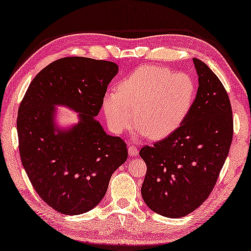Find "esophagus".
Returning a JSON list of instances; mask_svg holds the SVG:
<instances>
[{"label":"esophagus","mask_w":251,"mask_h":251,"mask_svg":"<svg viewBox=\"0 0 251 251\" xmlns=\"http://www.w3.org/2000/svg\"><path fill=\"white\" fill-rule=\"evenodd\" d=\"M138 149L135 147V146H129V148H128V154L130 156H135V155H137L138 154Z\"/></svg>","instance_id":"obj_1"}]
</instances>
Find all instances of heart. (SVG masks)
Wrapping results in <instances>:
<instances>
[{
    "mask_svg": "<svg viewBox=\"0 0 251 251\" xmlns=\"http://www.w3.org/2000/svg\"><path fill=\"white\" fill-rule=\"evenodd\" d=\"M116 90L102 99L110 129L120 135L134 121L138 136L153 140L164 139L182 125L197 96L196 82L190 74L158 66L138 68L122 79Z\"/></svg>",
    "mask_w": 251,
    "mask_h": 251,
    "instance_id": "heart-1",
    "label": "heart"
}]
</instances>
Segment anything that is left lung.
<instances>
[{
  "instance_id": "obj_1",
  "label": "left lung",
  "mask_w": 251,
  "mask_h": 251,
  "mask_svg": "<svg viewBox=\"0 0 251 251\" xmlns=\"http://www.w3.org/2000/svg\"><path fill=\"white\" fill-rule=\"evenodd\" d=\"M193 62L199 89L193 109L174 134L143 147L147 164L142 199L156 214L181 218L211 193L233 138L231 102L221 81L206 63Z\"/></svg>"
}]
</instances>
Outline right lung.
<instances>
[{"label":"right lung","mask_w":251,"mask_h":251,"mask_svg":"<svg viewBox=\"0 0 251 251\" xmlns=\"http://www.w3.org/2000/svg\"><path fill=\"white\" fill-rule=\"evenodd\" d=\"M116 63L66 57L32 79L21 101L17 132L23 166L36 193L63 215H81L103 199L111 176L127 159L126 143L95 119ZM57 105L79 113L69 129L55 124Z\"/></svg>","instance_id":"obj_1"}]
</instances>
